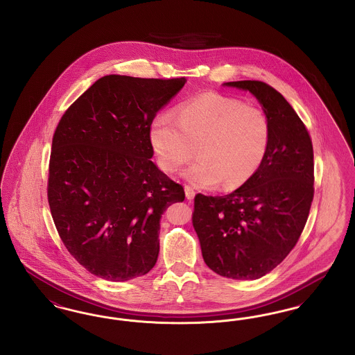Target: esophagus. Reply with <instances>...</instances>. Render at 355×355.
<instances>
[{"label":"esophagus","mask_w":355,"mask_h":355,"mask_svg":"<svg viewBox=\"0 0 355 355\" xmlns=\"http://www.w3.org/2000/svg\"><path fill=\"white\" fill-rule=\"evenodd\" d=\"M185 194L186 198L191 201L194 198V196H196V191H194V189L191 186L185 185Z\"/></svg>","instance_id":"obj_1"}]
</instances>
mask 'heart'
Here are the masks:
<instances>
[{"mask_svg":"<svg viewBox=\"0 0 355 355\" xmlns=\"http://www.w3.org/2000/svg\"><path fill=\"white\" fill-rule=\"evenodd\" d=\"M149 138L164 171L181 169L197 148L200 159L186 170V178L200 187L222 184L230 190L259 169L270 144V122L257 106L209 92L182 103L177 117L158 114Z\"/></svg>","mask_w":355,"mask_h":355,"instance_id":"1","label":"heart"}]
</instances>
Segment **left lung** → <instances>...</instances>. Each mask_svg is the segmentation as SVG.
Returning a JSON list of instances; mask_svg holds the SVG:
<instances>
[{
	"label": "left lung",
	"mask_w": 355,
	"mask_h": 355,
	"mask_svg": "<svg viewBox=\"0 0 355 355\" xmlns=\"http://www.w3.org/2000/svg\"><path fill=\"white\" fill-rule=\"evenodd\" d=\"M223 85L254 94L270 122V144L259 169L233 193L197 194L191 220L211 270L257 279L277 268L302 234L314 197L313 144L302 119L270 85Z\"/></svg>",
	"instance_id": "obj_1"
}]
</instances>
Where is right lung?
<instances>
[{
  "label": "right lung",
  "mask_w": 355,
  "mask_h": 355,
  "mask_svg": "<svg viewBox=\"0 0 355 355\" xmlns=\"http://www.w3.org/2000/svg\"><path fill=\"white\" fill-rule=\"evenodd\" d=\"M181 78L110 74L97 80L60 119L51 142L48 201L69 253L113 282L152 270L159 220L184 187L153 164L149 132Z\"/></svg>",
  "instance_id": "1"
}]
</instances>
